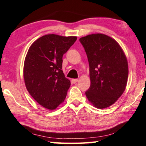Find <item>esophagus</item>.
<instances>
[{
	"label": "esophagus",
	"mask_w": 146,
	"mask_h": 146,
	"mask_svg": "<svg viewBox=\"0 0 146 146\" xmlns=\"http://www.w3.org/2000/svg\"><path fill=\"white\" fill-rule=\"evenodd\" d=\"M78 81V79L77 78H74V79H72V83H74V84H76Z\"/></svg>",
	"instance_id": "obj_1"
}]
</instances>
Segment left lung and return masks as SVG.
<instances>
[{
  "instance_id": "obj_1",
  "label": "left lung",
  "mask_w": 146,
  "mask_h": 146,
  "mask_svg": "<svg viewBox=\"0 0 146 146\" xmlns=\"http://www.w3.org/2000/svg\"><path fill=\"white\" fill-rule=\"evenodd\" d=\"M79 40L90 68V86L85 94L95 107L107 108L125 89L129 72L125 55L119 43L105 34H91Z\"/></svg>"
}]
</instances>
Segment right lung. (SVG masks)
Here are the masks:
<instances>
[{
  "mask_svg": "<svg viewBox=\"0 0 146 146\" xmlns=\"http://www.w3.org/2000/svg\"><path fill=\"white\" fill-rule=\"evenodd\" d=\"M76 39L75 36L43 35L32 43L26 55V88L35 101L50 110L63 103L70 86L62 71V57Z\"/></svg>",
  "mask_w": 146,
  "mask_h": 146,
  "instance_id": "add662e5",
  "label": "right lung"
}]
</instances>
